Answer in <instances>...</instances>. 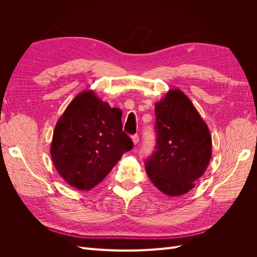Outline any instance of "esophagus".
I'll use <instances>...</instances> for the list:
<instances>
[{"label": "esophagus", "instance_id": "34e87169", "mask_svg": "<svg viewBox=\"0 0 257 257\" xmlns=\"http://www.w3.org/2000/svg\"><path fill=\"white\" fill-rule=\"evenodd\" d=\"M132 141H133L134 145H137L138 142H139V136L138 135H133V136H132Z\"/></svg>", "mask_w": 257, "mask_h": 257}]
</instances>
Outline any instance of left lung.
Returning <instances> with one entry per match:
<instances>
[{
    "label": "left lung",
    "instance_id": "8db88e82",
    "mask_svg": "<svg viewBox=\"0 0 257 257\" xmlns=\"http://www.w3.org/2000/svg\"><path fill=\"white\" fill-rule=\"evenodd\" d=\"M157 147L146 161L152 183L168 196L191 191L203 176L212 154L206 122L190 98L179 89L169 90L155 103Z\"/></svg>",
    "mask_w": 257,
    "mask_h": 257
}]
</instances>
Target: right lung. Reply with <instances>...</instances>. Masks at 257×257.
I'll return each mask as SVG.
<instances>
[{"label":"right lung","instance_id":"add662e5","mask_svg":"<svg viewBox=\"0 0 257 257\" xmlns=\"http://www.w3.org/2000/svg\"><path fill=\"white\" fill-rule=\"evenodd\" d=\"M122 111L85 90L60 116L50 154L59 175L73 188L90 191L109 174L133 142L122 131Z\"/></svg>","mask_w":257,"mask_h":257}]
</instances>
